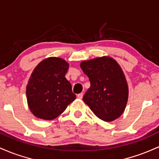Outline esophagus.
<instances>
[{
  "label": "esophagus",
  "instance_id": "1",
  "mask_svg": "<svg viewBox=\"0 0 159 159\" xmlns=\"http://www.w3.org/2000/svg\"><path fill=\"white\" fill-rule=\"evenodd\" d=\"M77 97H78V98H79V99H81V98H83V93H81L78 94V95H77Z\"/></svg>",
  "mask_w": 159,
  "mask_h": 159
}]
</instances>
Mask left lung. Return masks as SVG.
Wrapping results in <instances>:
<instances>
[{
  "label": "left lung",
  "instance_id": "left-lung-1",
  "mask_svg": "<svg viewBox=\"0 0 159 159\" xmlns=\"http://www.w3.org/2000/svg\"><path fill=\"white\" fill-rule=\"evenodd\" d=\"M80 66L90 81V87L83 97L84 102L104 121L119 118L126 106L129 88L117 62L104 56L82 61Z\"/></svg>",
  "mask_w": 159,
  "mask_h": 159
}]
</instances>
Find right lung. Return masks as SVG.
<instances>
[{"label": "right lung", "mask_w": 159, "mask_h": 159, "mask_svg": "<svg viewBox=\"0 0 159 159\" xmlns=\"http://www.w3.org/2000/svg\"><path fill=\"white\" fill-rule=\"evenodd\" d=\"M69 63L60 57L46 58L33 71L26 87L27 100L32 114L42 120L55 119L75 99L65 75Z\"/></svg>", "instance_id": "right-lung-1"}]
</instances>
